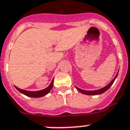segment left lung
<instances>
[{
	"mask_svg": "<svg viewBox=\"0 0 130 130\" xmlns=\"http://www.w3.org/2000/svg\"><path fill=\"white\" fill-rule=\"evenodd\" d=\"M118 73H119V71H118L117 73L116 74L115 77L113 78V79L112 80H111V81L108 84V85H106V86L103 87V88H102L99 89V90H83V89L79 88H78V87H77V86H75V88H77V90H78L80 92H81L82 93L84 94V95H100V94L103 93L105 92L106 91H107V90H108V89H109V88L111 86V85H112L113 83H114L115 80L116 79L117 77Z\"/></svg>",
	"mask_w": 130,
	"mask_h": 130,
	"instance_id": "obj_1",
	"label": "left lung"
}]
</instances>
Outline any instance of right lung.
<instances>
[{"instance_id":"obj_1","label":"right lung","mask_w":130,"mask_h":130,"mask_svg":"<svg viewBox=\"0 0 130 130\" xmlns=\"http://www.w3.org/2000/svg\"><path fill=\"white\" fill-rule=\"evenodd\" d=\"M53 79H54V78L52 79L50 84V85H49L46 88L44 89V90H39V91H28V90H22V89L19 88H17V86H15V88H16L19 92H21V93L24 94V95H26V96H28V97H34V98H39V97H44V96L47 95L48 93H50V91L52 89V87H53Z\"/></svg>"}]
</instances>
